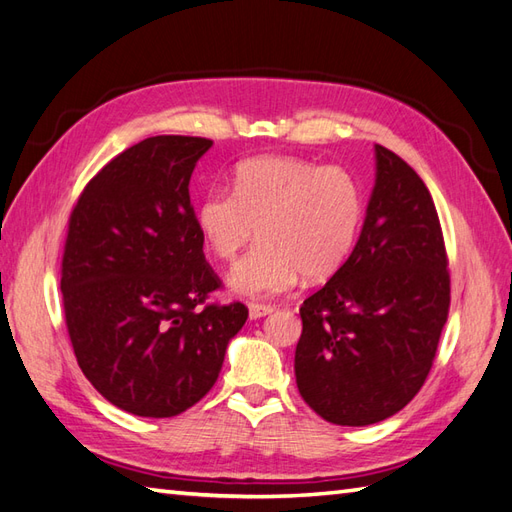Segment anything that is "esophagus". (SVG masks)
<instances>
[{"mask_svg": "<svg viewBox=\"0 0 512 512\" xmlns=\"http://www.w3.org/2000/svg\"><path fill=\"white\" fill-rule=\"evenodd\" d=\"M272 312H275V307H272V305H261V303H251V305H248V314H251L253 320L264 318V316H268Z\"/></svg>", "mask_w": 512, "mask_h": 512, "instance_id": "1", "label": "esophagus"}]
</instances>
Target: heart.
<instances>
[{
	"label": "heart",
	"mask_w": 512,
	"mask_h": 512,
	"mask_svg": "<svg viewBox=\"0 0 512 512\" xmlns=\"http://www.w3.org/2000/svg\"><path fill=\"white\" fill-rule=\"evenodd\" d=\"M362 183L342 168L296 159L259 157L235 172V189L211 187L196 209L209 251L233 261L261 242L229 275L235 292L275 296L299 281H323L347 264L362 231Z\"/></svg>",
	"instance_id": "b5f03b06"
}]
</instances>
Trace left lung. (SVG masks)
<instances>
[{
	"label": "left lung",
	"instance_id": "8db88e82",
	"mask_svg": "<svg viewBox=\"0 0 512 512\" xmlns=\"http://www.w3.org/2000/svg\"><path fill=\"white\" fill-rule=\"evenodd\" d=\"M377 181L347 259L301 305L296 386L318 417L379 423L425 384L451 288L441 220L421 176L375 146Z\"/></svg>",
	"mask_w": 512,
	"mask_h": 512
}]
</instances>
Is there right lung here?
<instances>
[{
	"mask_svg": "<svg viewBox=\"0 0 512 512\" xmlns=\"http://www.w3.org/2000/svg\"><path fill=\"white\" fill-rule=\"evenodd\" d=\"M205 137L159 135L117 154L71 209L61 264L67 334L80 371L137 417L185 412L216 384L248 318L205 261L189 200Z\"/></svg>",
	"mask_w": 512,
	"mask_h": 512,
	"instance_id": "add662e5",
	"label": "right lung"
}]
</instances>
